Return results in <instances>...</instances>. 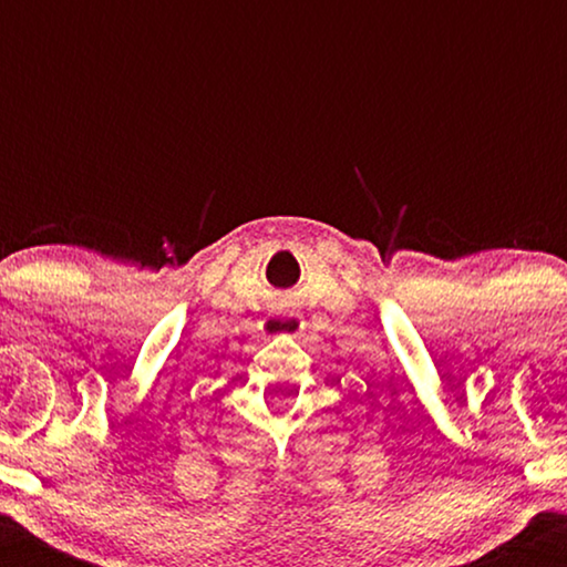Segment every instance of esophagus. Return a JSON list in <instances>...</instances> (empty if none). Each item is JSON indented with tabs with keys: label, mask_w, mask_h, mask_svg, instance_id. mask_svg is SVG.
<instances>
[{
	"label": "esophagus",
	"mask_w": 567,
	"mask_h": 567,
	"mask_svg": "<svg viewBox=\"0 0 567 567\" xmlns=\"http://www.w3.org/2000/svg\"><path fill=\"white\" fill-rule=\"evenodd\" d=\"M303 330V320L298 315L271 317L266 320V333H282V336H298Z\"/></svg>",
	"instance_id": "esophagus-1"
}]
</instances>
